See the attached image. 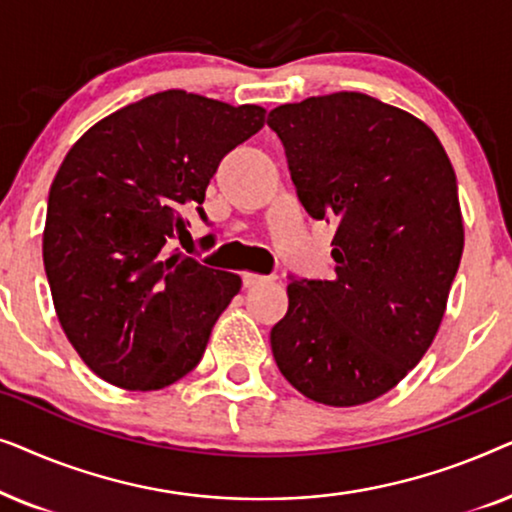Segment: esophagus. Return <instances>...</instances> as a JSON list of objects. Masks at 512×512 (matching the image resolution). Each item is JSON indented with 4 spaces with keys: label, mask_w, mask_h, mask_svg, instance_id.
Returning a JSON list of instances; mask_svg holds the SVG:
<instances>
[{
    "label": "esophagus",
    "mask_w": 512,
    "mask_h": 512,
    "mask_svg": "<svg viewBox=\"0 0 512 512\" xmlns=\"http://www.w3.org/2000/svg\"><path fill=\"white\" fill-rule=\"evenodd\" d=\"M272 277H265V275H258V272H242V282H244V286H258V284H265V282H270Z\"/></svg>",
    "instance_id": "obj_1"
}]
</instances>
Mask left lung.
Listing matches in <instances>:
<instances>
[{"label":"left lung","instance_id":"left-lung-1","mask_svg":"<svg viewBox=\"0 0 512 512\" xmlns=\"http://www.w3.org/2000/svg\"><path fill=\"white\" fill-rule=\"evenodd\" d=\"M268 125L307 214L335 223V275L286 286L272 356L312 401H375L443 321L464 251L457 174L429 125L363 93L282 104Z\"/></svg>","mask_w":512,"mask_h":512}]
</instances>
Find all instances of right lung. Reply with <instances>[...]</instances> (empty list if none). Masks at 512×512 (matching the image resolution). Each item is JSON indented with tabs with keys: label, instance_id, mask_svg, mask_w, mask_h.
<instances>
[{
	"label": "right lung",
	"instance_id": "obj_1",
	"mask_svg": "<svg viewBox=\"0 0 512 512\" xmlns=\"http://www.w3.org/2000/svg\"><path fill=\"white\" fill-rule=\"evenodd\" d=\"M265 109L165 90L95 123L48 193L44 268L83 363L132 391L170 387L198 366L242 279L177 249L191 240L209 179L256 135Z\"/></svg>",
	"mask_w": 512,
	"mask_h": 512
}]
</instances>
